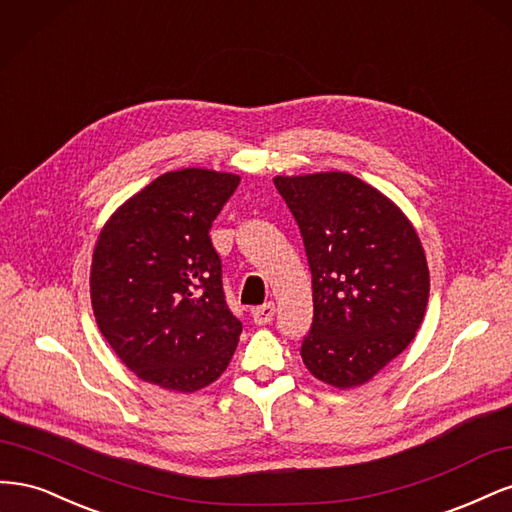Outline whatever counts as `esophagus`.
<instances>
[{
  "label": "esophagus",
  "instance_id": "34e87169",
  "mask_svg": "<svg viewBox=\"0 0 512 512\" xmlns=\"http://www.w3.org/2000/svg\"><path fill=\"white\" fill-rule=\"evenodd\" d=\"M252 316H254V322H256V324H269V322L273 320V316H275V305H273V303L260 305V307L254 309Z\"/></svg>",
  "mask_w": 512,
  "mask_h": 512
}]
</instances>
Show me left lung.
I'll list each match as a JSON object with an SVG mask.
<instances>
[{
  "instance_id": "left-lung-1",
  "label": "left lung",
  "mask_w": 512,
  "mask_h": 512,
  "mask_svg": "<svg viewBox=\"0 0 512 512\" xmlns=\"http://www.w3.org/2000/svg\"><path fill=\"white\" fill-rule=\"evenodd\" d=\"M299 224L312 271L309 374L354 389L404 352L429 299L425 250L391 198L350 173L275 177Z\"/></svg>"
}]
</instances>
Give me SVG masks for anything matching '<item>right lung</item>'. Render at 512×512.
<instances>
[{
	"mask_svg": "<svg viewBox=\"0 0 512 512\" xmlns=\"http://www.w3.org/2000/svg\"><path fill=\"white\" fill-rule=\"evenodd\" d=\"M239 181L170 170L100 230L89 275L98 329L123 365L160 389H205L235 354L241 322L226 305L209 230Z\"/></svg>",
	"mask_w": 512,
	"mask_h": 512,
	"instance_id": "1",
	"label": "right lung"
}]
</instances>
